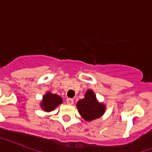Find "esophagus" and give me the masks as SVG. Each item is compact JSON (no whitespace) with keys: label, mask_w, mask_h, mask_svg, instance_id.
Here are the masks:
<instances>
[{"label":"esophagus","mask_w":152,"mask_h":152,"mask_svg":"<svg viewBox=\"0 0 152 152\" xmlns=\"http://www.w3.org/2000/svg\"><path fill=\"white\" fill-rule=\"evenodd\" d=\"M66 102L67 104H69V105H72V104L74 103V100L72 99H67Z\"/></svg>","instance_id":"esophagus-1"}]
</instances>
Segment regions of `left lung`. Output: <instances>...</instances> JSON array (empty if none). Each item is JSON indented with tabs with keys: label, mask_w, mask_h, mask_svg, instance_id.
Segmentation results:
<instances>
[{
	"label": "left lung",
	"mask_w": 152,
	"mask_h": 152,
	"mask_svg": "<svg viewBox=\"0 0 152 152\" xmlns=\"http://www.w3.org/2000/svg\"><path fill=\"white\" fill-rule=\"evenodd\" d=\"M76 107L80 116L88 121H91L101 118L106 111V105L98 101L95 92L88 89L84 98L79 100Z\"/></svg>",
	"instance_id": "1"
}]
</instances>
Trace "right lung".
Segmentation results:
<instances>
[{
	"label": "right lung",
	"instance_id": "1",
	"mask_svg": "<svg viewBox=\"0 0 152 152\" xmlns=\"http://www.w3.org/2000/svg\"><path fill=\"white\" fill-rule=\"evenodd\" d=\"M63 102V99L57 94H53L50 91H47L42 96V99L40 102V107L45 112H51L54 110L60 104Z\"/></svg>",
	"mask_w": 152,
	"mask_h": 152
}]
</instances>
